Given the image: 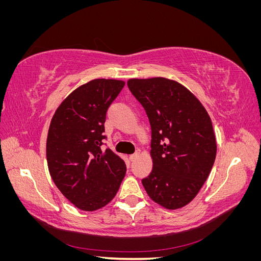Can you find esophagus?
<instances>
[{"mask_svg": "<svg viewBox=\"0 0 261 261\" xmlns=\"http://www.w3.org/2000/svg\"><path fill=\"white\" fill-rule=\"evenodd\" d=\"M138 156V152H136V153H134V154H130L129 155V160L130 161H134V160H135L136 159V158Z\"/></svg>", "mask_w": 261, "mask_h": 261, "instance_id": "1", "label": "esophagus"}]
</instances>
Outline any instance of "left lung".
Returning <instances> with one entry per match:
<instances>
[{"mask_svg": "<svg viewBox=\"0 0 261 261\" xmlns=\"http://www.w3.org/2000/svg\"><path fill=\"white\" fill-rule=\"evenodd\" d=\"M127 86L151 127L153 167L141 183L162 207H184L198 194L216 160L210 116L199 100L174 81L129 80Z\"/></svg>", "mask_w": 261, "mask_h": 261, "instance_id": "obj_1", "label": "left lung"}]
</instances>
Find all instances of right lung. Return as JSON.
Wrapping results in <instances>:
<instances>
[{
    "mask_svg": "<svg viewBox=\"0 0 261 261\" xmlns=\"http://www.w3.org/2000/svg\"><path fill=\"white\" fill-rule=\"evenodd\" d=\"M125 83L94 80L78 87L55 111L46 139V161L61 193L77 208L94 211L116 195L125 162L102 149L109 107Z\"/></svg>",
    "mask_w": 261,
    "mask_h": 261,
    "instance_id": "add662e5",
    "label": "right lung"
}]
</instances>
